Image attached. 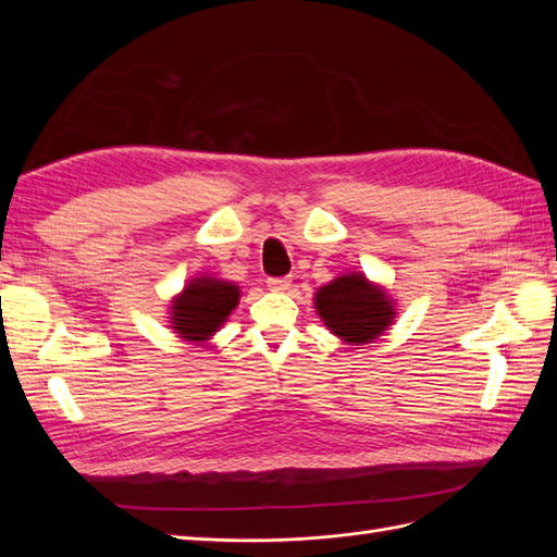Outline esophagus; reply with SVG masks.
<instances>
[{"mask_svg":"<svg viewBox=\"0 0 557 557\" xmlns=\"http://www.w3.org/2000/svg\"><path fill=\"white\" fill-rule=\"evenodd\" d=\"M290 278H269L267 281V288L269 290H274V293H285V290H288L290 288Z\"/></svg>","mask_w":557,"mask_h":557,"instance_id":"esophagus-1","label":"esophagus"}]
</instances>
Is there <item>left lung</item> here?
<instances>
[{
    "label": "left lung",
    "instance_id": "left-lung-1",
    "mask_svg": "<svg viewBox=\"0 0 557 557\" xmlns=\"http://www.w3.org/2000/svg\"><path fill=\"white\" fill-rule=\"evenodd\" d=\"M313 305L323 325L350 346L372 344L397 318L395 299L362 272H348L320 285Z\"/></svg>",
    "mask_w": 557,
    "mask_h": 557
}]
</instances>
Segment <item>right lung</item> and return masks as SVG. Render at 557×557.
Returning <instances> with one entry per match:
<instances>
[{
	"label": "right lung",
	"mask_w": 557,
	"mask_h": 557,
	"mask_svg": "<svg viewBox=\"0 0 557 557\" xmlns=\"http://www.w3.org/2000/svg\"><path fill=\"white\" fill-rule=\"evenodd\" d=\"M242 290L237 283L215 278L213 274H197L172 297L170 327L178 339L188 344H207L221 330L230 313L237 309Z\"/></svg>",
	"instance_id": "obj_1"
}]
</instances>
